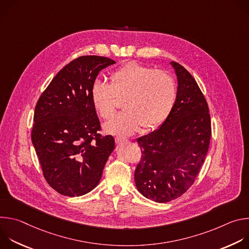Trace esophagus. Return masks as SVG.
Instances as JSON below:
<instances>
[{
  "label": "esophagus",
  "instance_id": "1",
  "mask_svg": "<svg viewBox=\"0 0 249 249\" xmlns=\"http://www.w3.org/2000/svg\"><path fill=\"white\" fill-rule=\"evenodd\" d=\"M115 142H116V144H121V143H124V142H127V139L126 138L117 137V138H115Z\"/></svg>",
  "mask_w": 249,
  "mask_h": 249
}]
</instances>
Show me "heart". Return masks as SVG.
I'll use <instances>...</instances> for the list:
<instances>
[{
	"label": "heart",
	"instance_id": "1",
	"mask_svg": "<svg viewBox=\"0 0 249 249\" xmlns=\"http://www.w3.org/2000/svg\"><path fill=\"white\" fill-rule=\"evenodd\" d=\"M110 85L95 81L90 99L98 115L110 119L123 98L124 111L115 115L104 129L107 133L127 136L141 126L145 130L160 127L169 116L176 99V84L165 71L130 61L110 75Z\"/></svg>",
	"mask_w": 249,
	"mask_h": 249
}]
</instances>
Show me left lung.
<instances>
[{
	"instance_id": "1",
	"label": "left lung",
	"mask_w": 249,
	"mask_h": 249,
	"mask_svg": "<svg viewBox=\"0 0 249 249\" xmlns=\"http://www.w3.org/2000/svg\"><path fill=\"white\" fill-rule=\"evenodd\" d=\"M170 64L178 81L173 108L158 130L137 139L142 157L135 183L158 203L180 197L194 183L212 134L208 103L195 79L180 64Z\"/></svg>"
}]
</instances>
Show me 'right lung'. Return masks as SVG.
Wrapping results in <instances>:
<instances>
[{
	"label": "right lung",
	"mask_w": 249,
	"mask_h": 249,
	"mask_svg": "<svg viewBox=\"0 0 249 249\" xmlns=\"http://www.w3.org/2000/svg\"><path fill=\"white\" fill-rule=\"evenodd\" d=\"M115 61L81 56L66 65L40 95L31 141L44 178L64 196H82L99 183L114 150L111 135L102 136L90 99L98 73Z\"/></svg>",
	"instance_id": "right-lung-1"
}]
</instances>
